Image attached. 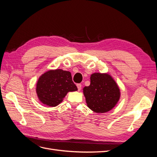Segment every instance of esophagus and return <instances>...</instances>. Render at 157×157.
Segmentation results:
<instances>
[{"instance_id":"1","label":"esophagus","mask_w":157,"mask_h":157,"mask_svg":"<svg viewBox=\"0 0 157 157\" xmlns=\"http://www.w3.org/2000/svg\"><path fill=\"white\" fill-rule=\"evenodd\" d=\"M77 86L78 90L80 91V90H81V88H82V85H81L80 84H77Z\"/></svg>"}]
</instances>
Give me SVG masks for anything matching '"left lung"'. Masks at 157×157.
Masks as SVG:
<instances>
[{
  "label": "left lung",
  "instance_id": "left-lung-1",
  "mask_svg": "<svg viewBox=\"0 0 157 157\" xmlns=\"http://www.w3.org/2000/svg\"><path fill=\"white\" fill-rule=\"evenodd\" d=\"M86 103L96 113L112 110L120 97V91L110 75L96 73L91 75L90 85L83 88Z\"/></svg>",
  "mask_w": 157,
  "mask_h": 157
}]
</instances>
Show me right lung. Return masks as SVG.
<instances>
[{"mask_svg":"<svg viewBox=\"0 0 157 157\" xmlns=\"http://www.w3.org/2000/svg\"><path fill=\"white\" fill-rule=\"evenodd\" d=\"M69 71L58 69L43 74L37 80L36 93L43 104L56 106L63 101L69 91H77Z\"/></svg>","mask_w":157,"mask_h":157,"instance_id":"obj_1","label":"right lung"}]
</instances>
